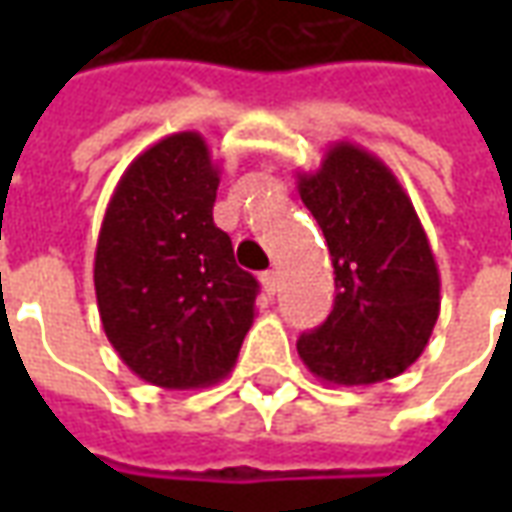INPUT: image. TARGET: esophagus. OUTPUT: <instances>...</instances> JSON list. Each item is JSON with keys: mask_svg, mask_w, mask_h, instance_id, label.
<instances>
[{"mask_svg": "<svg viewBox=\"0 0 512 512\" xmlns=\"http://www.w3.org/2000/svg\"><path fill=\"white\" fill-rule=\"evenodd\" d=\"M260 282H263V290H266L268 296L277 293V271H263V274H260Z\"/></svg>", "mask_w": 512, "mask_h": 512, "instance_id": "esophagus-1", "label": "esophagus"}]
</instances>
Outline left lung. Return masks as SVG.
Segmentation results:
<instances>
[{
    "mask_svg": "<svg viewBox=\"0 0 512 512\" xmlns=\"http://www.w3.org/2000/svg\"><path fill=\"white\" fill-rule=\"evenodd\" d=\"M334 266L329 318L299 337L312 376L367 386L400 376L439 318V268L414 205L381 158L337 142L321 169L299 175Z\"/></svg>",
    "mask_w": 512,
    "mask_h": 512,
    "instance_id": "left-lung-1",
    "label": "left lung"
}]
</instances>
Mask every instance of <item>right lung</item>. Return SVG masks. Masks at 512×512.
I'll use <instances>...</instances> for the list:
<instances>
[{
    "instance_id": "obj_1",
    "label": "right lung",
    "mask_w": 512,
    "mask_h": 512,
    "mask_svg": "<svg viewBox=\"0 0 512 512\" xmlns=\"http://www.w3.org/2000/svg\"><path fill=\"white\" fill-rule=\"evenodd\" d=\"M216 189L205 139L180 131L136 156L106 205L95 299L112 348L147 384H216L255 321L260 285L213 224Z\"/></svg>"
}]
</instances>
